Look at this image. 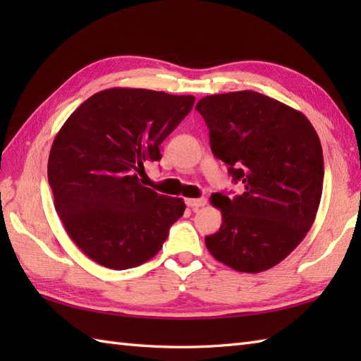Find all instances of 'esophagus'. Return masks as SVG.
Instances as JSON below:
<instances>
[{
    "label": "esophagus",
    "instance_id": "obj_1",
    "mask_svg": "<svg viewBox=\"0 0 361 361\" xmlns=\"http://www.w3.org/2000/svg\"><path fill=\"white\" fill-rule=\"evenodd\" d=\"M206 203H208V200H206L204 197H202V198H189V200H186V204L192 211H198L200 208H203Z\"/></svg>",
    "mask_w": 361,
    "mask_h": 361
}]
</instances>
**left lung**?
<instances>
[{"mask_svg": "<svg viewBox=\"0 0 361 361\" xmlns=\"http://www.w3.org/2000/svg\"><path fill=\"white\" fill-rule=\"evenodd\" d=\"M195 110L211 150L242 194L217 192L221 226L204 242L219 262L243 273L278 265L312 228L323 194L319 137L301 111L256 91L206 96Z\"/></svg>", "mask_w": 361, "mask_h": 361, "instance_id": "8db88e82", "label": "left lung"}]
</instances>
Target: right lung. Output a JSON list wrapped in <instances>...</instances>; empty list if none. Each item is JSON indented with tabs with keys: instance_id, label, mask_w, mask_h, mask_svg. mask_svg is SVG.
Returning a JSON list of instances; mask_svg holds the SVG:
<instances>
[{
	"instance_id": "right-lung-1",
	"label": "right lung",
	"mask_w": 361,
	"mask_h": 361,
	"mask_svg": "<svg viewBox=\"0 0 361 361\" xmlns=\"http://www.w3.org/2000/svg\"><path fill=\"white\" fill-rule=\"evenodd\" d=\"M194 96L110 88L88 97L60 128L48 159L54 206L73 242L99 265L127 270L163 248L183 198L142 186L145 161L188 116Z\"/></svg>"
}]
</instances>
